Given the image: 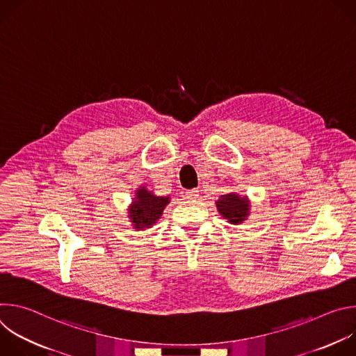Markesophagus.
I'll use <instances>...</instances> for the list:
<instances>
[{"instance_id":"esophagus-1","label":"esophagus","mask_w":356,"mask_h":356,"mask_svg":"<svg viewBox=\"0 0 356 356\" xmlns=\"http://www.w3.org/2000/svg\"><path fill=\"white\" fill-rule=\"evenodd\" d=\"M198 195H200V191L197 188H191V190L186 191V197L188 200H195V198H198Z\"/></svg>"}]
</instances>
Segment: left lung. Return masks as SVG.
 I'll list each match as a JSON object with an SVG mask.
<instances>
[{"label": "left lung", "instance_id": "8db88e82", "mask_svg": "<svg viewBox=\"0 0 356 356\" xmlns=\"http://www.w3.org/2000/svg\"><path fill=\"white\" fill-rule=\"evenodd\" d=\"M217 202V209L224 218H227L231 224L242 222L249 214V202L243 197L241 198L236 194H225L221 195Z\"/></svg>", "mask_w": 356, "mask_h": 356}]
</instances>
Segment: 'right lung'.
<instances>
[{"instance_id": "add662e5", "label": "right lung", "mask_w": 356, "mask_h": 356, "mask_svg": "<svg viewBox=\"0 0 356 356\" xmlns=\"http://www.w3.org/2000/svg\"><path fill=\"white\" fill-rule=\"evenodd\" d=\"M168 202L169 197H158L147 191L145 187L139 188L129 210L131 222L136 229L150 228V225H154L161 218Z\"/></svg>"}]
</instances>
